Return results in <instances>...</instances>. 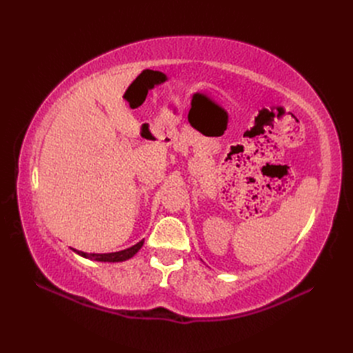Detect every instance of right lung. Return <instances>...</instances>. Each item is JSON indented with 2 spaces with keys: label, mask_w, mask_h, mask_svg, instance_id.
<instances>
[{
  "label": "right lung",
  "mask_w": 353,
  "mask_h": 353,
  "mask_svg": "<svg viewBox=\"0 0 353 353\" xmlns=\"http://www.w3.org/2000/svg\"><path fill=\"white\" fill-rule=\"evenodd\" d=\"M143 243L144 240H141L140 243H137L135 245H132V248L130 249H125V250H121V252H114V253H83V252H78L74 250L77 253H79L81 256H83V258H90V259H94V261H99V262H122V261H126L132 258V256L140 250L143 248Z\"/></svg>",
  "instance_id": "1"
}]
</instances>
